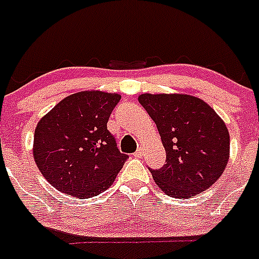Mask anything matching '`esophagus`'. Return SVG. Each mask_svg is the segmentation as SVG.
<instances>
[{
    "label": "esophagus",
    "mask_w": 259,
    "mask_h": 259,
    "mask_svg": "<svg viewBox=\"0 0 259 259\" xmlns=\"http://www.w3.org/2000/svg\"><path fill=\"white\" fill-rule=\"evenodd\" d=\"M141 155H142V150L138 149L136 153H134V156H137V158H141Z\"/></svg>",
    "instance_id": "1"
}]
</instances>
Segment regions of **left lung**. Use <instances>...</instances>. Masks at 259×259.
<instances>
[{"label": "left lung", "mask_w": 259, "mask_h": 259, "mask_svg": "<svg viewBox=\"0 0 259 259\" xmlns=\"http://www.w3.org/2000/svg\"><path fill=\"white\" fill-rule=\"evenodd\" d=\"M138 101L155 122L166 150V164L150 168L156 186L177 199L208 190L229 159V132L223 119L190 95L143 93Z\"/></svg>", "instance_id": "obj_1"}]
</instances>
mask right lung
I'll return each instance as SVG.
<instances>
[{
	"instance_id": "right-lung-1",
	"label": "right lung",
	"mask_w": 259,
	"mask_h": 259,
	"mask_svg": "<svg viewBox=\"0 0 259 259\" xmlns=\"http://www.w3.org/2000/svg\"><path fill=\"white\" fill-rule=\"evenodd\" d=\"M121 96L101 91L73 93L36 125L32 155L45 179L79 199L108 190L129 156L106 123Z\"/></svg>"
}]
</instances>
